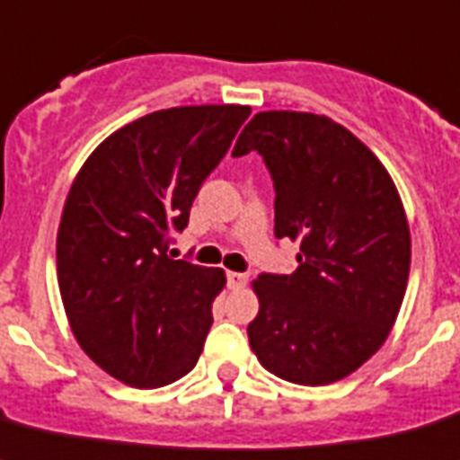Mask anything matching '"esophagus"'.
Segmentation results:
<instances>
[{"label": "esophagus", "instance_id": "esophagus-1", "mask_svg": "<svg viewBox=\"0 0 460 460\" xmlns=\"http://www.w3.org/2000/svg\"><path fill=\"white\" fill-rule=\"evenodd\" d=\"M246 281H249V274L244 272H227V286L233 290H239L244 288Z\"/></svg>", "mask_w": 460, "mask_h": 460}]
</instances>
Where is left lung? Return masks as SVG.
Returning a JSON list of instances; mask_svg holds the SVG:
<instances>
[{"mask_svg":"<svg viewBox=\"0 0 460 460\" xmlns=\"http://www.w3.org/2000/svg\"><path fill=\"white\" fill-rule=\"evenodd\" d=\"M258 151L272 174L274 234L300 244L293 274L253 281L249 344L286 382H340L375 356L398 319L411 239L379 158L332 118L261 111L233 155Z\"/></svg>","mask_w":460,"mask_h":460,"instance_id":"obj_1","label":"left lung"}]
</instances>
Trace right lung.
Listing matches in <instances>:
<instances>
[{
	"label": "right lung",
	"instance_id": "add662e5",
	"mask_svg": "<svg viewBox=\"0 0 460 460\" xmlns=\"http://www.w3.org/2000/svg\"><path fill=\"white\" fill-rule=\"evenodd\" d=\"M242 104L174 107L90 153L58 227V284L78 347L118 382L158 388L195 367L221 268L167 256L199 186L249 118Z\"/></svg>",
	"mask_w": 460,
	"mask_h": 460
}]
</instances>
